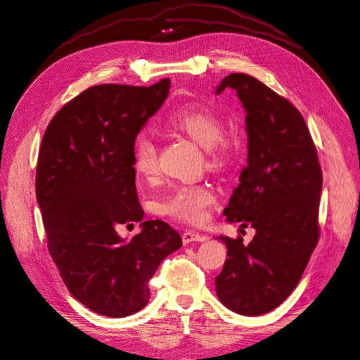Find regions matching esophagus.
Instances as JSON below:
<instances>
[{"label":"esophagus","instance_id":"1","mask_svg":"<svg viewBox=\"0 0 360 360\" xmlns=\"http://www.w3.org/2000/svg\"><path fill=\"white\" fill-rule=\"evenodd\" d=\"M183 243L187 245V243H191V242H205L206 240V236L202 235V233H198V232H193V231H187L183 233Z\"/></svg>","mask_w":360,"mask_h":360}]
</instances>
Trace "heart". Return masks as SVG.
Masks as SVG:
<instances>
[{
  "instance_id": "heart-1",
  "label": "heart",
  "mask_w": 360,
  "mask_h": 360,
  "mask_svg": "<svg viewBox=\"0 0 360 360\" xmlns=\"http://www.w3.org/2000/svg\"><path fill=\"white\" fill-rule=\"evenodd\" d=\"M167 129L181 134L206 151L207 164L220 169L233 157V146L225 140V124L205 106H183L164 118ZM132 165L138 176L153 179L158 173V150L150 136H140L134 144ZM214 202L212 190L203 184L174 186L161 202L162 212L188 224H199Z\"/></svg>"
}]
</instances>
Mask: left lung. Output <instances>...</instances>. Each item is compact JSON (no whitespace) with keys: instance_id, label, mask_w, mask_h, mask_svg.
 I'll return each instance as SVG.
<instances>
[{"instance_id":"left-lung-1","label":"left lung","mask_w":360,"mask_h":360,"mask_svg":"<svg viewBox=\"0 0 360 360\" xmlns=\"http://www.w3.org/2000/svg\"><path fill=\"white\" fill-rule=\"evenodd\" d=\"M235 91L245 109L246 165L224 214L226 222L255 229L220 235L228 258L214 278L226 309L242 316L272 311L294 291L319 240L323 176L306 121L287 99L258 79L231 73L214 94Z\"/></svg>"}]
</instances>
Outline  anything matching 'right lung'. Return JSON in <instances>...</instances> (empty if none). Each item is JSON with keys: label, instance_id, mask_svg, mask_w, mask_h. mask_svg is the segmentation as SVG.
I'll list each match as a JSON object with an SVG mask.
<instances>
[{"label": "right lung", "instance_id": "add662e5", "mask_svg": "<svg viewBox=\"0 0 360 360\" xmlns=\"http://www.w3.org/2000/svg\"><path fill=\"white\" fill-rule=\"evenodd\" d=\"M172 82L153 86L99 85L50 121L39 153L36 199L49 252L72 295L106 317H127L150 300L148 283L181 236L160 219L143 220L132 150L162 106ZM142 232L122 240L121 224Z\"/></svg>", "mask_w": 360, "mask_h": 360}]
</instances>
